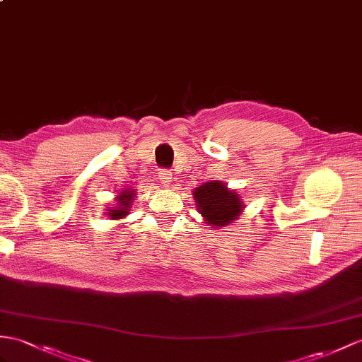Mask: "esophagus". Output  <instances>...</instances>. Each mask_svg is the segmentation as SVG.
<instances>
[{
    "mask_svg": "<svg viewBox=\"0 0 362 362\" xmlns=\"http://www.w3.org/2000/svg\"><path fill=\"white\" fill-rule=\"evenodd\" d=\"M158 180H160L165 187L172 186V173L169 170H160V173H158Z\"/></svg>",
    "mask_w": 362,
    "mask_h": 362,
    "instance_id": "esophagus-1",
    "label": "esophagus"
}]
</instances>
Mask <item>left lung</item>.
<instances>
[{"label":"left lung","mask_w":362,"mask_h":362,"mask_svg":"<svg viewBox=\"0 0 362 362\" xmlns=\"http://www.w3.org/2000/svg\"><path fill=\"white\" fill-rule=\"evenodd\" d=\"M193 198L197 202V210L211 230L235 223L245 209L240 193L228 189L227 184L221 181L201 184L193 190Z\"/></svg>","instance_id":"8db88e82"}]
</instances>
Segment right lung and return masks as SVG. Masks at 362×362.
I'll use <instances>...</instances> for the list:
<instances>
[{
	"mask_svg": "<svg viewBox=\"0 0 362 362\" xmlns=\"http://www.w3.org/2000/svg\"><path fill=\"white\" fill-rule=\"evenodd\" d=\"M136 198V189H127V190H121L117 193L115 197V204H110L112 207H107V216L110 219H124L132 210V206H134V201Z\"/></svg>",
	"mask_w": 362,
	"mask_h": 362,
	"instance_id": "add662e5",
	"label": "right lung"
}]
</instances>
